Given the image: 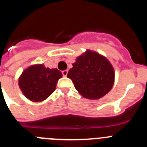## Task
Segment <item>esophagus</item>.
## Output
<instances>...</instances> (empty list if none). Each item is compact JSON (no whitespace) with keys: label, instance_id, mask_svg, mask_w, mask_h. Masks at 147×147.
<instances>
[{"label":"esophagus","instance_id":"obj_1","mask_svg":"<svg viewBox=\"0 0 147 147\" xmlns=\"http://www.w3.org/2000/svg\"><path fill=\"white\" fill-rule=\"evenodd\" d=\"M62 75L63 76H66L67 75V73H68V71L67 70H65V71H62Z\"/></svg>","mask_w":147,"mask_h":147}]
</instances>
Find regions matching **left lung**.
Listing matches in <instances>:
<instances>
[{"label":"left lung","instance_id":"obj_1","mask_svg":"<svg viewBox=\"0 0 147 147\" xmlns=\"http://www.w3.org/2000/svg\"><path fill=\"white\" fill-rule=\"evenodd\" d=\"M68 71L67 78L79 93L86 98L98 99L107 94L113 86L115 72L107 58L87 50L78 57Z\"/></svg>","mask_w":147,"mask_h":147}]
</instances>
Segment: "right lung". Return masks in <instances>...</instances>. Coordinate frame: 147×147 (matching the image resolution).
Returning <instances> with one entry per match:
<instances>
[{
  "label": "right lung",
  "instance_id": "1",
  "mask_svg": "<svg viewBox=\"0 0 147 147\" xmlns=\"http://www.w3.org/2000/svg\"><path fill=\"white\" fill-rule=\"evenodd\" d=\"M62 76L57 68L50 69L43 64L29 66L19 77L18 84L23 95L32 102H42L55 90L58 80Z\"/></svg>",
  "mask_w": 147,
  "mask_h": 147
}]
</instances>
